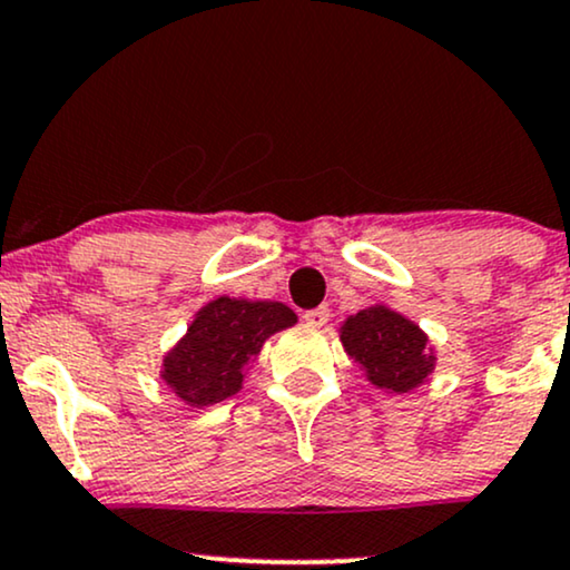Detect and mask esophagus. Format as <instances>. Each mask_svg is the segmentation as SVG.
<instances>
[{"instance_id":"1","label":"esophagus","mask_w":570,"mask_h":570,"mask_svg":"<svg viewBox=\"0 0 570 570\" xmlns=\"http://www.w3.org/2000/svg\"><path fill=\"white\" fill-rule=\"evenodd\" d=\"M303 318H305L311 326H326L328 318H332V313H328L326 305H321V307H313V311H307V313L303 315Z\"/></svg>"}]
</instances>
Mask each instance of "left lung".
Returning a JSON list of instances; mask_svg holds the SVG:
<instances>
[{
	"mask_svg": "<svg viewBox=\"0 0 570 570\" xmlns=\"http://www.w3.org/2000/svg\"><path fill=\"white\" fill-rule=\"evenodd\" d=\"M340 340L374 387L397 395L424 385L438 361L428 334L387 305L347 315L340 326Z\"/></svg>",
	"mask_w": 570,
	"mask_h": 570,
	"instance_id": "8db88e82",
	"label": "left lung"
}]
</instances>
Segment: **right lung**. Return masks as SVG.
Masks as SVG:
<instances>
[{"mask_svg":"<svg viewBox=\"0 0 570 570\" xmlns=\"http://www.w3.org/2000/svg\"><path fill=\"white\" fill-rule=\"evenodd\" d=\"M297 324L284 303L217 297L194 315L188 332L161 358L159 376L185 406H215L244 387L246 368L265 340Z\"/></svg>","mask_w":570,"mask_h":570,"instance_id":"right-lung-1","label":"right lung"}]
</instances>
